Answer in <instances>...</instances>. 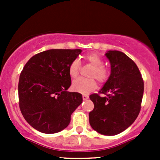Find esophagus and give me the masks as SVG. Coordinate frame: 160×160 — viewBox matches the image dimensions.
I'll use <instances>...</instances> for the list:
<instances>
[{"instance_id":"34e87169","label":"esophagus","mask_w":160,"mask_h":160,"mask_svg":"<svg viewBox=\"0 0 160 160\" xmlns=\"http://www.w3.org/2000/svg\"><path fill=\"white\" fill-rule=\"evenodd\" d=\"M88 98H89V97H88V95H85V94L83 95V100H84V101L85 100H88Z\"/></svg>"}]
</instances>
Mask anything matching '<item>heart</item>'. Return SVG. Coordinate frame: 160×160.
Returning <instances> with one entry per match:
<instances>
[{
  "instance_id": "b5f03b06",
  "label": "heart",
  "mask_w": 160,
  "mask_h": 160,
  "mask_svg": "<svg viewBox=\"0 0 160 160\" xmlns=\"http://www.w3.org/2000/svg\"><path fill=\"white\" fill-rule=\"evenodd\" d=\"M85 60L93 66L90 77H95L98 81L104 82L108 77V71L103 67V60L96 53H90L85 57ZM80 64L79 61L73 60L69 66V74L72 78H76L80 71ZM97 88V82L94 78H78L73 80L72 89L74 91L82 93H88Z\"/></svg>"
}]
</instances>
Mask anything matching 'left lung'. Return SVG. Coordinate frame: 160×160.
Listing matches in <instances>:
<instances>
[{
	"label": "left lung",
	"mask_w": 160,
	"mask_h": 160,
	"mask_svg": "<svg viewBox=\"0 0 160 160\" xmlns=\"http://www.w3.org/2000/svg\"><path fill=\"white\" fill-rule=\"evenodd\" d=\"M105 56L110 62L111 74L99 92L106 96H90L94 108L89 113V122L98 133L115 135L127 129L138 117L144 83L136 64L125 53L109 50Z\"/></svg>",
	"instance_id": "left-lung-1"
}]
</instances>
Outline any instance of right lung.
I'll use <instances>...</instances> for the list:
<instances>
[{"mask_svg":"<svg viewBox=\"0 0 160 160\" xmlns=\"http://www.w3.org/2000/svg\"><path fill=\"white\" fill-rule=\"evenodd\" d=\"M81 49H49L32 56L19 77L21 112L40 132L53 134L67 128L72 113L83 101L82 94L69 92V66Z\"/></svg>","mask_w":160,"mask_h":160,"instance_id":"add662e5","label":"right lung"}]
</instances>
